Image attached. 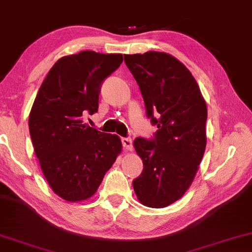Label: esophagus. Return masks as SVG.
Here are the masks:
<instances>
[{"label":"esophagus","instance_id":"esophagus-1","mask_svg":"<svg viewBox=\"0 0 252 252\" xmlns=\"http://www.w3.org/2000/svg\"><path fill=\"white\" fill-rule=\"evenodd\" d=\"M121 141H122V145L126 150L132 149V140H131V138H122Z\"/></svg>","mask_w":252,"mask_h":252}]
</instances>
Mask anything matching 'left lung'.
<instances>
[{
    "label": "left lung",
    "mask_w": 252,
    "mask_h": 252,
    "mask_svg": "<svg viewBox=\"0 0 252 252\" xmlns=\"http://www.w3.org/2000/svg\"><path fill=\"white\" fill-rule=\"evenodd\" d=\"M144 98L146 115L157 131L133 145L144 170L132 181L139 201L153 208L173 204L185 194L206 148L207 106L192 74L162 52L125 55Z\"/></svg>",
    "instance_id": "left-lung-1"
}]
</instances>
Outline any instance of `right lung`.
Returning a JSON list of instances; mask_svg holds the SVG:
<instances>
[{
	"instance_id": "1",
	"label": "right lung",
	"mask_w": 252,
	"mask_h": 252,
	"mask_svg": "<svg viewBox=\"0 0 252 252\" xmlns=\"http://www.w3.org/2000/svg\"><path fill=\"white\" fill-rule=\"evenodd\" d=\"M122 54L82 51L63 56L43 81L29 114V132L45 179L66 201L96 192L122 149L116 134L82 125L98 111L102 82L118 69Z\"/></svg>"
}]
</instances>
